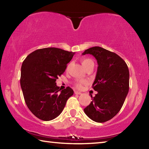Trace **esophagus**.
Listing matches in <instances>:
<instances>
[{"label": "esophagus", "mask_w": 149, "mask_h": 149, "mask_svg": "<svg viewBox=\"0 0 149 149\" xmlns=\"http://www.w3.org/2000/svg\"><path fill=\"white\" fill-rule=\"evenodd\" d=\"M74 93L75 95H81V93L79 92V91H75Z\"/></svg>", "instance_id": "obj_1"}]
</instances>
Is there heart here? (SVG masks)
Instances as JSON below:
<instances>
[{"instance_id":"heart-1","label":"heart","mask_w":149,"mask_h":149,"mask_svg":"<svg viewBox=\"0 0 149 149\" xmlns=\"http://www.w3.org/2000/svg\"><path fill=\"white\" fill-rule=\"evenodd\" d=\"M81 64L83 65V66H84V68L85 69L88 66V65H90V64H94V62H93V61L92 60H91L89 58H84L81 60ZM70 66V64L68 65L67 66V69ZM85 84V81H79L76 83V84H75V85H76V87L77 88H81L82 85Z\"/></svg>"}]
</instances>
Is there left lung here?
<instances>
[{
  "label": "left lung",
  "mask_w": 149,
  "mask_h": 149,
  "mask_svg": "<svg viewBox=\"0 0 149 149\" xmlns=\"http://www.w3.org/2000/svg\"><path fill=\"white\" fill-rule=\"evenodd\" d=\"M92 54L98 68L93 88L97 93L84 112L90 119L102 123L112 119L122 108L129 91L130 72L125 62L114 52L100 47L85 50Z\"/></svg>",
  "instance_id": "obj_1"
}]
</instances>
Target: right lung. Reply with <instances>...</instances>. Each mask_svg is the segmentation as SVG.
I'll list each match as a JSON object with an SVG mask.
<instances>
[{
  "instance_id": "1",
  "label": "right lung",
  "mask_w": 149,
  "mask_h": 149,
  "mask_svg": "<svg viewBox=\"0 0 149 149\" xmlns=\"http://www.w3.org/2000/svg\"><path fill=\"white\" fill-rule=\"evenodd\" d=\"M75 52L50 47L36 50L22 63L20 85L29 110L39 119L50 121L61 114L74 94L70 87L61 90L56 81Z\"/></svg>"
}]
</instances>
